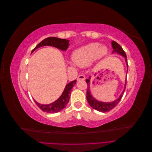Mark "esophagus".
<instances>
[{
	"mask_svg": "<svg viewBox=\"0 0 152 152\" xmlns=\"http://www.w3.org/2000/svg\"><path fill=\"white\" fill-rule=\"evenodd\" d=\"M77 80H85V77L84 75H79L77 77Z\"/></svg>",
	"mask_w": 152,
	"mask_h": 152,
	"instance_id": "esophagus-1",
	"label": "esophagus"
}]
</instances>
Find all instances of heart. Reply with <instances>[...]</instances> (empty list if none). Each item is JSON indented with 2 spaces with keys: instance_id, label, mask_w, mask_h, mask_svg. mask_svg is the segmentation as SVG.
Segmentation results:
<instances>
[{
  "instance_id": "heart-1",
  "label": "heart",
  "mask_w": 152,
  "mask_h": 152,
  "mask_svg": "<svg viewBox=\"0 0 152 152\" xmlns=\"http://www.w3.org/2000/svg\"><path fill=\"white\" fill-rule=\"evenodd\" d=\"M107 53L108 48L106 45H99L98 42H93L75 50L72 53V59L77 66L84 67L94 60L102 58Z\"/></svg>"
}]
</instances>
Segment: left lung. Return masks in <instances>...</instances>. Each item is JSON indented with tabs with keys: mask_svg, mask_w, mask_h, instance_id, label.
<instances>
[{
	"mask_svg": "<svg viewBox=\"0 0 152 152\" xmlns=\"http://www.w3.org/2000/svg\"><path fill=\"white\" fill-rule=\"evenodd\" d=\"M112 48L113 49L112 53H117L125 58L127 67L128 68V64L127 62V56H126V54L125 52H124V50H123L122 48L118 43L115 42V41H113V40L112 41ZM127 70H128V69H127ZM86 82L87 84V102H88L89 105L92 108H94V110H98V111H99V112H103V113L107 112L110 111V110H111L118 103V102H120L122 97L123 94L124 93V91H125L126 87V79L124 90L122 92L121 95L119 96V97L117 99H115V101H113V102H100V101H98L97 99H95L91 94V89H90L91 77H89L88 79H86Z\"/></svg>",
	"mask_w": 152,
	"mask_h": 152,
	"instance_id": "8db88e82",
	"label": "left lung"
}]
</instances>
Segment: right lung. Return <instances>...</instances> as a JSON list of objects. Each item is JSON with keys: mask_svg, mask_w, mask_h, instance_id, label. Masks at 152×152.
<instances>
[{"mask_svg": "<svg viewBox=\"0 0 152 152\" xmlns=\"http://www.w3.org/2000/svg\"><path fill=\"white\" fill-rule=\"evenodd\" d=\"M69 44V40L66 39H62L57 37H48L44 39L42 41L37 45V46L32 50L31 53L34 52L36 49H37L39 48L46 46V45H49V46H53L56 48L65 51L68 48ZM76 80L72 81L70 83L66 85L65 88L64 89L62 94L59 96V98L54 102L52 103L48 104H40L38 102H37L34 99L36 104L44 112L47 113H57L60 112L64 108H65L66 104L69 102L70 99V94L71 93V90L72 89L73 87L76 84Z\"/></svg>", "mask_w": 152, "mask_h": 152, "instance_id": "add662e5", "label": "right lung"}]
</instances>
